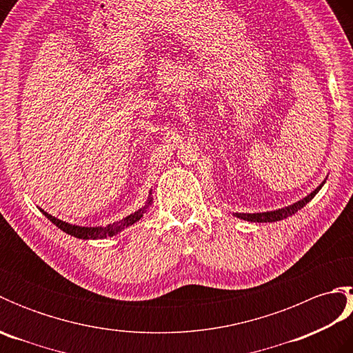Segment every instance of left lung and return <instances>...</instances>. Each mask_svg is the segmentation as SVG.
<instances>
[{
  "mask_svg": "<svg viewBox=\"0 0 353 353\" xmlns=\"http://www.w3.org/2000/svg\"><path fill=\"white\" fill-rule=\"evenodd\" d=\"M326 181H323L325 183ZM323 183H321L320 186H317L316 190H314L310 196H306L305 199L296 201L294 205H290L287 208H282V209H277V211H270V212H259V214H235L238 219H243V220H247V221H253V223H272V221H279V220H283L287 219V216L290 215H294L297 211H301V209L306 205L310 203V201L314 199V196L321 190V186H323Z\"/></svg>",
  "mask_w": 353,
  "mask_h": 353,
  "instance_id": "8db88e82",
  "label": "left lung"
}]
</instances>
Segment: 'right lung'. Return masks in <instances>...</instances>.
<instances>
[{"label": "right lung", "instance_id": "obj_1", "mask_svg": "<svg viewBox=\"0 0 353 353\" xmlns=\"http://www.w3.org/2000/svg\"><path fill=\"white\" fill-rule=\"evenodd\" d=\"M148 205H152V197L147 200V205L144 208L138 209V211L134 214L127 215L125 219H123V220H119L114 224H109V226H106V228H81V226H76V224H70V223H65L62 220H59V219H56V216H52L48 212H45L43 209H41V212L45 216H47V219L51 223H54L59 229L66 232V234L71 235V236H76V238H80V239H103V238L117 235L118 232H121L123 229L129 228V226H132L133 223H137L138 220H141L142 215L145 214Z\"/></svg>", "mask_w": 353, "mask_h": 353}]
</instances>
